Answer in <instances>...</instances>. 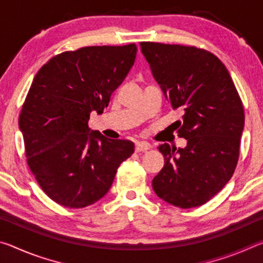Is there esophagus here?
<instances>
[{
  "label": "esophagus",
  "mask_w": 263,
  "mask_h": 263,
  "mask_svg": "<svg viewBox=\"0 0 263 263\" xmlns=\"http://www.w3.org/2000/svg\"><path fill=\"white\" fill-rule=\"evenodd\" d=\"M151 148V145L144 141H137L136 142V152H146Z\"/></svg>",
  "instance_id": "obj_1"
}]
</instances>
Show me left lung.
I'll list each match as a JSON object with an SVG mask.
<instances>
[{
    "label": "left lung",
    "mask_w": 263,
    "mask_h": 263,
    "mask_svg": "<svg viewBox=\"0 0 263 263\" xmlns=\"http://www.w3.org/2000/svg\"><path fill=\"white\" fill-rule=\"evenodd\" d=\"M141 52L173 109L183 111L185 148L159 146L164 166L152 181L160 198L182 209L205 204L237 167L245 112L225 65L204 48L141 42Z\"/></svg>",
    "instance_id": "left-lung-1"
}]
</instances>
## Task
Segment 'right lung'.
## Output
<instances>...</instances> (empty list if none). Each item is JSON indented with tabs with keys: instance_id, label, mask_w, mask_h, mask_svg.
Instances as JSON below:
<instances>
[{
	"instance_id": "right-lung-1",
	"label": "right lung",
	"mask_w": 263,
	"mask_h": 263,
	"mask_svg": "<svg viewBox=\"0 0 263 263\" xmlns=\"http://www.w3.org/2000/svg\"><path fill=\"white\" fill-rule=\"evenodd\" d=\"M136 54V44L86 46L54 55L35 74L18 118L26 162L44 193L62 206L96 203L135 152L132 141L90 131L88 121L91 111L108 106Z\"/></svg>"
}]
</instances>
